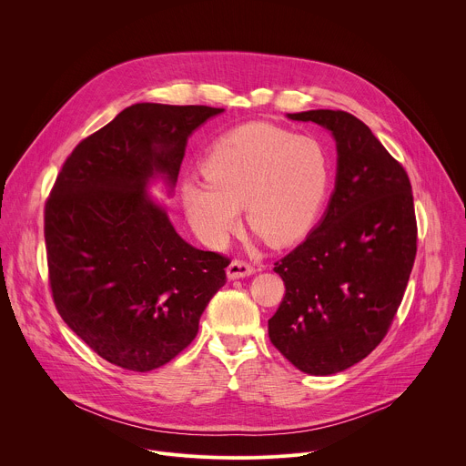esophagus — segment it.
Listing matches in <instances>:
<instances>
[{
    "label": "esophagus",
    "mask_w": 466,
    "mask_h": 466,
    "mask_svg": "<svg viewBox=\"0 0 466 466\" xmlns=\"http://www.w3.org/2000/svg\"><path fill=\"white\" fill-rule=\"evenodd\" d=\"M256 272V268L247 263V261H241V259H234L230 261V265L227 267V276L228 279H239V278H245V276H252Z\"/></svg>",
    "instance_id": "esophagus-1"
}]
</instances>
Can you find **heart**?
<instances>
[{"label":"heart","mask_w":466,"mask_h":466,"mask_svg":"<svg viewBox=\"0 0 466 466\" xmlns=\"http://www.w3.org/2000/svg\"><path fill=\"white\" fill-rule=\"evenodd\" d=\"M201 176L203 183H185L183 203L203 243L223 247L243 208L256 234L285 245L313 225L329 185V157L315 137L250 122L208 147Z\"/></svg>","instance_id":"1"}]
</instances>
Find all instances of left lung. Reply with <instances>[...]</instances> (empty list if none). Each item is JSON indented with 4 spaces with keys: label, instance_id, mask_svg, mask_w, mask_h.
I'll return each mask as SVG.
<instances>
[{
    "label": "left lung",
    "instance_id": "1",
    "mask_svg": "<svg viewBox=\"0 0 466 466\" xmlns=\"http://www.w3.org/2000/svg\"><path fill=\"white\" fill-rule=\"evenodd\" d=\"M337 140V181L320 225L276 261L285 296L268 320L274 348L299 371L335 375L386 337L417 252L406 170L346 111L289 113Z\"/></svg>",
    "mask_w": 466,
    "mask_h": 466
}]
</instances>
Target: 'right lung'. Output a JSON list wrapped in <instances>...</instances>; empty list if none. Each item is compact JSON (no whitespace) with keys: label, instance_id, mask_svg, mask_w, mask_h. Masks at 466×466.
Returning a JSON list of instances; mask_svg holds the SVG:
<instances>
[{"label":"right lung","instance_id":"right-lung-1","mask_svg":"<svg viewBox=\"0 0 466 466\" xmlns=\"http://www.w3.org/2000/svg\"><path fill=\"white\" fill-rule=\"evenodd\" d=\"M208 106L133 104L84 138L46 203L53 299L104 360L151 371L196 339L230 259L187 243L147 187L177 183L188 137Z\"/></svg>","mask_w":466,"mask_h":466}]
</instances>
